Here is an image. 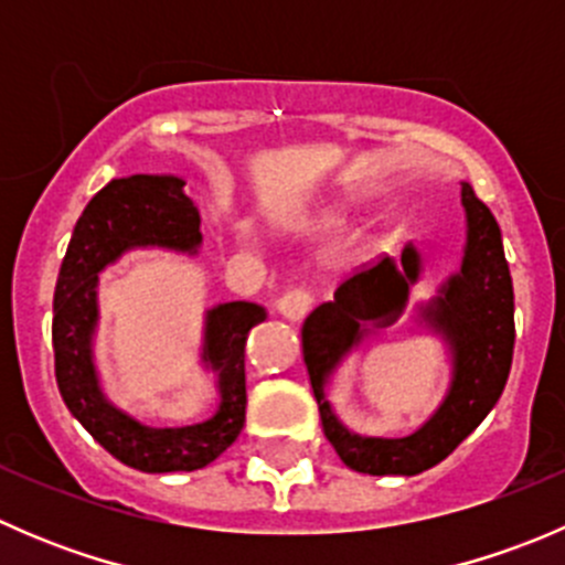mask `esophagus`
<instances>
[{
  "instance_id": "1",
  "label": "esophagus",
  "mask_w": 565,
  "mask_h": 565,
  "mask_svg": "<svg viewBox=\"0 0 565 565\" xmlns=\"http://www.w3.org/2000/svg\"><path fill=\"white\" fill-rule=\"evenodd\" d=\"M311 303H315L311 292H306V289H289L287 295H281L276 300V311L284 319H289V322H300V319L309 315Z\"/></svg>"
}]
</instances>
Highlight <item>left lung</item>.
Returning a JSON list of instances; mask_svg holds the SVG:
<instances>
[{"mask_svg":"<svg viewBox=\"0 0 565 565\" xmlns=\"http://www.w3.org/2000/svg\"><path fill=\"white\" fill-rule=\"evenodd\" d=\"M467 237L461 267L418 303L415 319L446 341L451 383L435 413L407 437H361L335 418L328 383L352 350L374 328H391L404 315L409 287L418 284L424 259L407 243L402 259L385 256L355 273L333 292V300L306 317L303 363L309 369L322 431L350 470L369 476H418L443 461L498 404L514 355V287L503 237L487 204L461 182Z\"/></svg>","mask_w":565,"mask_h":565,"instance_id":"obj_1","label":"left lung"}]
</instances>
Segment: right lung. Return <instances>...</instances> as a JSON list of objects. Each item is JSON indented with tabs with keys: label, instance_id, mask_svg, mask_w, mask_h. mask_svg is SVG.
Wrapping results in <instances>:
<instances>
[{
	"label": "right lung",
	"instance_id": "obj_1",
	"mask_svg": "<svg viewBox=\"0 0 565 565\" xmlns=\"http://www.w3.org/2000/svg\"><path fill=\"white\" fill-rule=\"evenodd\" d=\"M174 174H130L100 188L62 259L54 289V369L62 402L73 418L122 465L141 472H191L218 459L246 424V339L267 311L230 300L204 315L202 366L215 374L218 407L191 426H147L114 407L95 366L100 273L136 248L196 254L199 210Z\"/></svg>",
	"mask_w": 565,
	"mask_h": 565
}]
</instances>
